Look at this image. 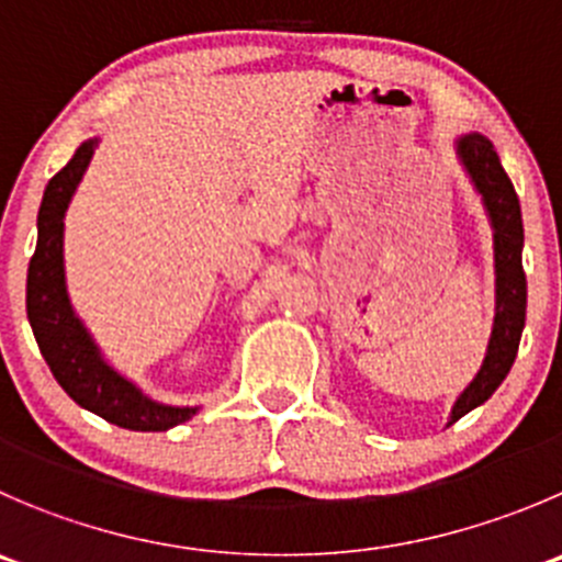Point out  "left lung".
<instances>
[{"label":"left lung","mask_w":562,"mask_h":562,"mask_svg":"<svg viewBox=\"0 0 562 562\" xmlns=\"http://www.w3.org/2000/svg\"><path fill=\"white\" fill-rule=\"evenodd\" d=\"M461 161L475 181L477 192L483 194L488 216L494 225V258H497V318H494V335L488 342L486 362L475 375L464 395L453 408V419L464 417L475 406L494 395L503 379L514 364L519 351L521 329H525L527 313V277L521 266V244H525V227H521V205L508 172L499 165L494 145L483 134H470L459 143Z\"/></svg>","instance_id":"left-lung-1"}]
</instances>
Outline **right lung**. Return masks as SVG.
I'll return each mask as SVG.
<instances>
[{
    "mask_svg": "<svg viewBox=\"0 0 562 562\" xmlns=\"http://www.w3.org/2000/svg\"><path fill=\"white\" fill-rule=\"evenodd\" d=\"M92 150L95 139L81 145L43 192L41 211H37V247L26 271V315L54 379L79 406L131 431H167L187 423L198 408L161 406L148 401L134 384L114 373L98 357L90 335L74 315L65 293L63 216L76 183L90 165Z\"/></svg>",
    "mask_w": 562,
    "mask_h": 562,
    "instance_id": "add662e5",
    "label": "right lung"
}]
</instances>
